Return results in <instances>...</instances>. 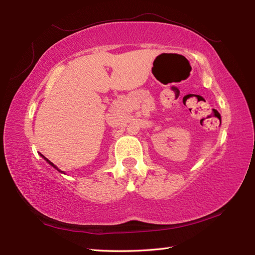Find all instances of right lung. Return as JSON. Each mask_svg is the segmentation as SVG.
Returning a JSON list of instances; mask_svg holds the SVG:
<instances>
[{
	"instance_id": "right-lung-1",
	"label": "right lung",
	"mask_w": 255,
	"mask_h": 255,
	"mask_svg": "<svg viewBox=\"0 0 255 255\" xmlns=\"http://www.w3.org/2000/svg\"><path fill=\"white\" fill-rule=\"evenodd\" d=\"M41 156H43V157H44V160H46V162H47V163H49V164H51V165H52L53 167H55V169H56L57 171H60V170H59V169H57V167H56V166H55L54 164H53V163H52L51 161H49V160H47V158H46V157H45L44 155H42V154H41ZM60 172H63V171H60Z\"/></svg>"
}]
</instances>
